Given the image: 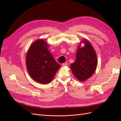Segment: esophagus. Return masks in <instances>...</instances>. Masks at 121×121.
Listing matches in <instances>:
<instances>
[{"instance_id": "34e87169", "label": "esophagus", "mask_w": 121, "mask_h": 121, "mask_svg": "<svg viewBox=\"0 0 121 121\" xmlns=\"http://www.w3.org/2000/svg\"><path fill=\"white\" fill-rule=\"evenodd\" d=\"M67 65H68V63H63V64H62V65H63V67L67 66Z\"/></svg>"}]
</instances>
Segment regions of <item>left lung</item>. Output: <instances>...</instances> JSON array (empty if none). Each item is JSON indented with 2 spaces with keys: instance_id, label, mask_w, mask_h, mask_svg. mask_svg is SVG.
<instances>
[{
  "instance_id": "obj_1",
  "label": "left lung",
  "mask_w": 121,
  "mask_h": 121,
  "mask_svg": "<svg viewBox=\"0 0 121 121\" xmlns=\"http://www.w3.org/2000/svg\"><path fill=\"white\" fill-rule=\"evenodd\" d=\"M82 43L85 44L81 47ZM97 65V58L95 51L88 40L85 39L79 43L76 53V60L71 64L73 75L80 81H85L95 71Z\"/></svg>"
}]
</instances>
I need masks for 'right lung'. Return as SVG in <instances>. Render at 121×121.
Segmentation results:
<instances>
[{"instance_id": "1", "label": "right lung", "mask_w": 121, "mask_h": 121, "mask_svg": "<svg viewBox=\"0 0 121 121\" xmlns=\"http://www.w3.org/2000/svg\"><path fill=\"white\" fill-rule=\"evenodd\" d=\"M49 45L43 39L36 40L29 47L26 56V67L31 77L42 84L52 81L60 67L48 49Z\"/></svg>"}]
</instances>
